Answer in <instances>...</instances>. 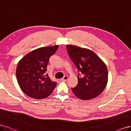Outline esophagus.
Masks as SVG:
<instances>
[{
  "label": "esophagus",
  "mask_w": 131,
  "mask_h": 131,
  "mask_svg": "<svg viewBox=\"0 0 131 131\" xmlns=\"http://www.w3.org/2000/svg\"><path fill=\"white\" fill-rule=\"evenodd\" d=\"M68 78H69V77H68V76H65L63 77L62 78H61L60 80H61V81H67L68 80Z\"/></svg>",
  "instance_id": "obj_1"
}]
</instances>
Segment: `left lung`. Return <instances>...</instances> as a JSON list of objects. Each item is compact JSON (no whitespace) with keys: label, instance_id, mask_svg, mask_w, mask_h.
Returning a JSON list of instances; mask_svg holds the SVG:
<instances>
[{"label":"left lung","instance_id":"obj_1","mask_svg":"<svg viewBox=\"0 0 131 131\" xmlns=\"http://www.w3.org/2000/svg\"><path fill=\"white\" fill-rule=\"evenodd\" d=\"M69 57L83 76L78 75V84L71 88L78 99L88 100L96 98L105 88L108 71L105 63L94 51L72 45H66Z\"/></svg>","mask_w":131,"mask_h":131}]
</instances>
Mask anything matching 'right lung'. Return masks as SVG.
<instances>
[{
    "label": "right lung",
    "instance_id": "add662e5",
    "mask_svg": "<svg viewBox=\"0 0 131 131\" xmlns=\"http://www.w3.org/2000/svg\"><path fill=\"white\" fill-rule=\"evenodd\" d=\"M57 46L32 50L18 63L16 75L18 85L25 94L36 99L50 95L57 85L46 74L49 58L57 51Z\"/></svg>",
    "mask_w": 131,
    "mask_h": 131
}]
</instances>
